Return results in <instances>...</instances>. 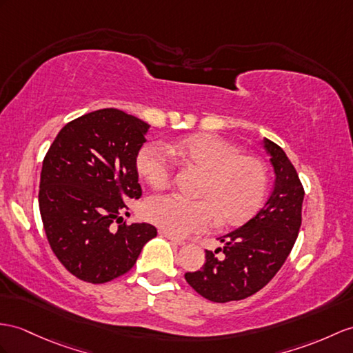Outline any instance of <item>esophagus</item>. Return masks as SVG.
<instances>
[{"label": "esophagus", "mask_w": 353, "mask_h": 353, "mask_svg": "<svg viewBox=\"0 0 353 353\" xmlns=\"http://www.w3.org/2000/svg\"><path fill=\"white\" fill-rule=\"evenodd\" d=\"M160 235H161V236H165V238H168L169 241H172V243L176 244V245H184V244H185L184 239H179V238L174 236V235H170V234H168V232H165V230H160Z\"/></svg>", "instance_id": "34e87169"}]
</instances>
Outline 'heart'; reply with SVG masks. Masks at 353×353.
<instances>
[{
  "label": "heart",
  "instance_id": "heart-1",
  "mask_svg": "<svg viewBox=\"0 0 353 353\" xmlns=\"http://www.w3.org/2000/svg\"><path fill=\"white\" fill-rule=\"evenodd\" d=\"M179 165L203 172L196 196H157L145 205V216L175 236L208 229L217 217L221 226H239L254 216L268 188V170L254 156L216 134L197 133L169 147ZM165 148L147 143L137 154L136 166L152 188H165L174 175V161Z\"/></svg>",
  "mask_w": 353,
  "mask_h": 353
}]
</instances>
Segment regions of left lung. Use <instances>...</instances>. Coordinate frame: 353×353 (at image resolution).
Returning a JSON list of instances; mask_svg holds the SVG:
<instances>
[{
	"label": "left lung",
	"instance_id": "left-lung-1",
	"mask_svg": "<svg viewBox=\"0 0 353 353\" xmlns=\"http://www.w3.org/2000/svg\"><path fill=\"white\" fill-rule=\"evenodd\" d=\"M276 174L274 188L253 219L219 238L225 244L205 252L199 271L185 272V280L197 294L212 303H229L252 296L268 285L288 259L301 228L304 188L286 152L263 139ZM223 252L221 258L216 257Z\"/></svg>",
	"mask_w": 353,
	"mask_h": 353
}]
</instances>
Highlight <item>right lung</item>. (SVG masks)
I'll return each instance as SVG.
<instances>
[{
	"label": "right lung",
	"mask_w": 353,
	"mask_h": 353,
	"mask_svg": "<svg viewBox=\"0 0 353 353\" xmlns=\"http://www.w3.org/2000/svg\"><path fill=\"white\" fill-rule=\"evenodd\" d=\"M148 128L123 110H94L65 124L46 152L39 192L43 228L58 261L79 280L100 285L123 276L157 236L148 223L112 228L123 220L124 201L142 196L136 159Z\"/></svg>",
	"instance_id": "1"
}]
</instances>
